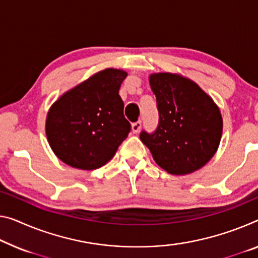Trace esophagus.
I'll return each mask as SVG.
<instances>
[{
	"label": "esophagus",
	"mask_w": 258,
	"mask_h": 258,
	"mask_svg": "<svg viewBox=\"0 0 258 258\" xmlns=\"http://www.w3.org/2000/svg\"><path fill=\"white\" fill-rule=\"evenodd\" d=\"M141 128H142V121L135 122V123H133V125H132V129H133L134 134H137L141 130Z\"/></svg>",
	"instance_id": "esophagus-1"
}]
</instances>
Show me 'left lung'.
I'll return each mask as SVG.
<instances>
[{"label": "left lung", "mask_w": 258, "mask_h": 258, "mask_svg": "<svg viewBox=\"0 0 258 258\" xmlns=\"http://www.w3.org/2000/svg\"><path fill=\"white\" fill-rule=\"evenodd\" d=\"M159 124L143 130L141 141L154 161L169 174L184 175L200 169L215 156L223 134V117L212 98L181 75L152 74Z\"/></svg>", "instance_id": "8db88e82"}]
</instances>
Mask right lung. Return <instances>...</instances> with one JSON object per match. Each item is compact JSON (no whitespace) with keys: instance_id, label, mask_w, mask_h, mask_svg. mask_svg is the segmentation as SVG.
<instances>
[{"instance_id":"add662e5","label":"right lung","mask_w":258,"mask_h":258,"mask_svg":"<svg viewBox=\"0 0 258 258\" xmlns=\"http://www.w3.org/2000/svg\"><path fill=\"white\" fill-rule=\"evenodd\" d=\"M125 77V71L120 69L99 71L51 105L46 135L58 159L86 170L112 159L132 129L118 96Z\"/></svg>"}]
</instances>
